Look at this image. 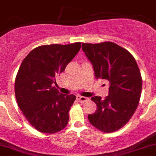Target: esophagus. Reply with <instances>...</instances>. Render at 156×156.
I'll use <instances>...</instances> for the list:
<instances>
[{"mask_svg":"<svg viewBox=\"0 0 156 156\" xmlns=\"http://www.w3.org/2000/svg\"><path fill=\"white\" fill-rule=\"evenodd\" d=\"M77 100L80 103H84V102L87 101L88 98L85 97H81V96H77Z\"/></svg>","mask_w":156,"mask_h":156,"instance_id":"1","label":"esophagus"}]
</instances>
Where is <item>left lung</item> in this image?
<instances>
[{
	"mask_svg": "<svg viewBox=\"0 0 156 156\" xmlns=\"http://www.w3.org/2000/svg\"><path fill=\"white\" fill-rule=\"evenodd\" d=\"M83 51L91 62L97 79L108 81V95L105 99L91 97L97 104L94 114L88 115L91 125L105 133L118 130L128 122L139 104L142 78L136 60L113 42L85 44Z\"/></svg>",
	"mask_w": 156,
	"mask_h": 156,
	"instance_id": "8db88e82",
	"label": "left lung"
}]
</instances>
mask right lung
Here are the masks:
<instances>
[{
	"label": "right lung",
	"mask_w": 156,
	"mask_h": 156,
	"mask_svg": "<svg viewBox=\"0 0 156 156\" xmlns=\"http://www.w3.org/2000/svg\"><path fill=\"white\" fill-rule=\"evenodd\" d=\"M80 42L37 47L23 59L15 81L17 103L36 130L53 133L69 122V112L76 97L62 94L53 84L81 49Z\"/></svg>",
	"instance_id": "obj_1"
}]
</instances>
